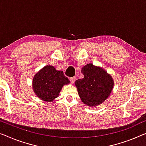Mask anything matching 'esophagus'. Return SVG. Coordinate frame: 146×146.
Segmentation results:
<instances>
[{
  "label": "esophagus",
  "instance_id": "34e87169",
  "mask_svg": "<svg viewBox=\"0 0 146 146\" xmlns=\"http://www.w3.org/2000/svg\"><path fill=\"white\" fill-rule=\"evenodd\" d=\"M75 80H76V78L75 77H71V78H69V80H70V82H71V83L72 84H73L74 82H75Z\"/></svg>",
  "mask_w": 146,
  "mask_h": 146
}]
</instances>
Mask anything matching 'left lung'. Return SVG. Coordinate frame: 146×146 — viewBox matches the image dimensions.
<instances>
[{"label":"left lung","mask_w":146,"mask_h":146,"mask_svg":"<svg viewBox=\"0 0 146 146\" xmlns=\"http://www.w3.org/2000/svg\"><path fill=\"white\" fill-rule=\"evenodd\" d=\"M84 77L75 81L78 93L84 104L96 106L110 95L113 86L111 75L100 67L88 64L82 68Z\"/></svg>","instance_id":"8db88e82"}]
</instances>
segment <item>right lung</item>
I'll use <instances>...</instances> for the list:
<instances>
[{"label":"right lung","mask_w":146,"mask_h":146,"mask_svg":"<svg viewBox=\"0 0 146 146\" xmlns=\"http://www.w3.org/2000/svg\"><path fill=\"white\" fill-rule=\"evenodd\" d=\"M62 71L47 66L35 75L33 88L36 96L42 100L52 102L58 96L62 86L69 83Z\"/></svg>","instance_id":"1"}]
</instances>
